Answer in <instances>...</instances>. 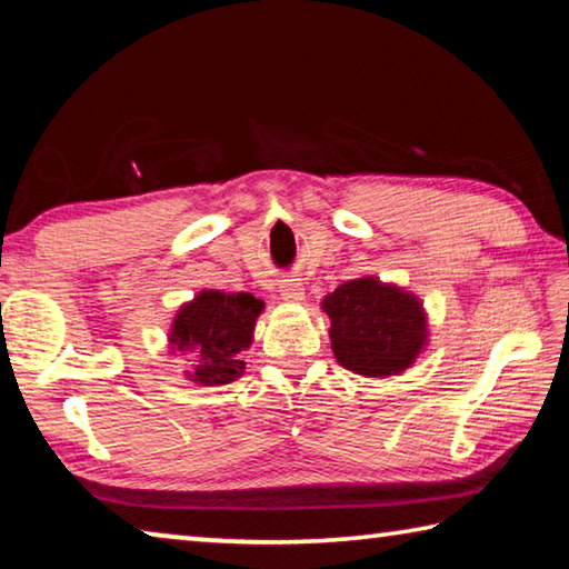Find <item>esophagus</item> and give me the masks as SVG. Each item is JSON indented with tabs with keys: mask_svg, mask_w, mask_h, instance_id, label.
<instances>
[{
	"mask_svg": "<svg viewBox=\"0 0 569 569\" xmlns=\"http://www.w3.org/2000/svg\"><path fill=\"white\" fill-rule=\"evenodd\" d=\"M281 298H283V301H291V303H301L306 298L303 286L298 281H283L281 283Z\"/></svg>",
	"mask_w": 569,
	"mask_h": 569,
	"instance_id": "obj_1",
	"label": "esophagus"
}]
</instances>
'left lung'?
<instances>
[{
	"label": "left lung",
	"instance_id": "8db88e82",
	"mask_svg": "<svg viewBox=\"0 0 569 569\" xmlns=\"http://www.w3.org/2000/svg\"><path fill=\"white\" fill-rule=\"evenodd\" d=\"M331 349L343 369L389 379L417 361L429 339L427 313L413 293L366 276L323 298Z\"/></svg>",
	"mask_w": 569,
	"mask_h": 569
}]
</instances>
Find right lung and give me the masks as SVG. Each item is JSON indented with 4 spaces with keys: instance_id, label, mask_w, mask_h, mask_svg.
<instances>
[{
    "instance_id": "obj_1",
    "label": "right lung",
    "mask_w": 569,
    "mask_h": 569,
    "mask_svg": "<svg viewBox=\"0 0 569 569\" xmlns=\"http://www.w3.org/2000/svg\"><path fill=\"white\" fill-rule=\"evenodd\" d=\"M261 298L250 293L200 291L180 306L170 326V353L192 356L186 377L200 387H223L246 369L240 361L253 343L256 319L263 311Z\"/></svg>"
}]
</instances>
